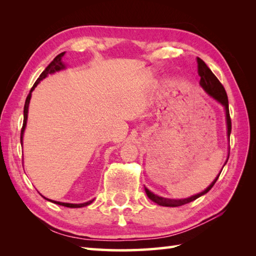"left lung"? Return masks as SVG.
<instances>
[{"label": "left lung", "instance_id": "left-lung-1", "mask_svg": "<svg viewBox=\"0 0 256 256\" xmlns=\"http://www.w3.org/2000/svg\"><path fill=\"white\" fill-rule=\"evenodd\" d=\"M197 64H198V74L200 76V86L206 94H208L211 98H214L216 101H218L220 104L224 108L226 111V135H228V140H230V134H231V118H230V112H229V101H228V96L224 88V86L221 84L220 81L218 80V78L216 77L214 74V72H211L209 69V67L206 66L204 64V62L202 59L197 58ZM230 154V153H229ZM229 154H228V158L224 162V165L226 164L228 160H229ZM221 172H219V175L216 177V179L212 182L208 187H206L204 192H201L197 194H194L192 197L189 198H184V199H170V198H164L160 197V196H157L155 194H153L152 192L145 187V192L148 194V197L154 201L155 204H160V206H179L182 204H186L192 202V201L196 200L197 198L201 197V196L206 194L209 190L214 187V184H216V182L218 180V178L220 176Z\"/></svg>", "mask_w": 256, "mask_h": 256}]
</instances>
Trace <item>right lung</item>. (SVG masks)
<instances>
[{
    "instance_id": "right-lung-1",
    "label": "right lung",
    "mask_w": 256,
    "mask_h": 256,
    "mask_svg": "<svg viewBox=\"0 0 256 256\" xmlns=\"http://www.w3.org/2000/svg\"><path fill=\"white\" fill-rule=\"evenodd\" d=\"M64 55V52L59 54L58 56L55 57V59L48 64L46 67V69L42 72L40 76V78L36 80V82L32 86V88L30 89L28 96L26 98V101H25V106H24V121H23V128H22V131H20V144L23 145V136H24V132H25V128H26V123H27V116H28V106H30V98H32V92L34 91V89L37 86V84L40 82L42 79H45L48 74H55L57 72H60V70H64L66 68V64H64L62 62V57ZM44 197V196H42ZM46 200L48 201H52V202L56 204H60L64 206H68V208H82V206H89L90 204L94 202V200H90V201H86V202L84 204H68V202H60V201H55V200H50V199H47L46 197H44Z\"/></svg>"
}]
</instances>
